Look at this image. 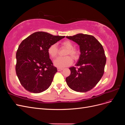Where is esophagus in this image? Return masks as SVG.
<instances>
[{
    "mask_svg": "<svg viewBox=\"0 0 125 125\" xmlns=\"http://www.w3.org/2000/svg\"><path fill=\"white\" fill-rule=\"evenodd\" d=\"M63 69V68H57V70L58 71H62V70Z\"/></svg>",
    "mask_w": 125,
    "mask_h": 125,
    "instance_id": "1",
    "label": "esophagus"
}]
</instances>
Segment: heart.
<instances>
[{"label":"heart","mask_w":125,"mask_h":125,"mask_svg":"<svg viewBox=\"0 0 125 125\" xmlns=\"http://www.w3.org/2000/svg\"><path fill=\"white\" fill-rule=\"evenodd\" d=\"M62 46L67 49L65 55H70L74 60L78 59L79 52L77 49L73 47V44L71 41L66 40L62 42ZM58 52V48L55 44H52L48 48V53L52 58L56 57ZM70 56H67L64 57H58L54 60V65L59 68H63L71 65L73 63V59Z\"/></svg>","instance_id":"b5f03b06"}]
</instances>
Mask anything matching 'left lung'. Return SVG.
I'll use <instances>...</instances> for the list:
<instances>
[{
    "label": "left lung",
    "instance_id": "1",
    "mask_svg": "<svg viewBox=\"0 0 125 125\" xmlns=\"http://www.w3.org/2000/svg\"><path fill=\"white\" fill-rule=\"evenodd\" d=\"M80 47V55L75 66L69 68L71 73L66 81L69 88L76 92H86L92 89L103 76L106 62L101 44L92 35L79 33L66 36Z\"/></svg>",
    "mask_w": 125,
    "mask_h": 125
}]
</instances>
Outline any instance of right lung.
Here are the masks:
<instances>
[{
    "label": "right lung",
    "instance_id": "obj_1",
    "mask_svg": "<svg viewBox=\"0 0 125 125\" xmlns=\"http://www.w3.org/2000/svg\"><path fill=\"white\" fill-rule=\"evenodd\" d=\"M65 37L37 32L21 43L16 53V71L26 90L39 93L50 86L57 69L52 65L48 48Z\"/></svg>",
    "mask_w": 125,
    "mask_h": 125
}]
</instances>
